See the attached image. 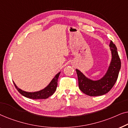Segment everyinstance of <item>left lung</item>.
Listing matches in <instances>:
<instances>
[{
    "label": "left lung",
    "instance_id": "left-lung-1",
    "mask_svg": "<svg viewBox=\"0 0 128 128\" xmlns=\"http://www.w3.org/2000/svg\"><path fill=\"white\" fill-rule=\"evenodd\" d=\"M111 47L112 58L107 72L104 78L97 81H92L76 69L78 74V87L82 92L89 96H99L107 93L112 88L118 78L121 66L120 59L119 56L116 45L111 41Z\"/></svg>",
    "mask_w": 128,
    "mask_h": 128
}]
</instances>
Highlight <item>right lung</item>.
Segmentation results:
<instances>
[{
  "mask_svg": "<svg viewBox=\"0 0 128 128\" xmlns=\"http://www.w3.org/2000/svg\"><path fill=\"white\" fill-rule=\"evenodd\" d=\"M59 74H60V73H58L46 88L40 90L39 92H26L18 88L16 86L14 83V86L17 91L24 97L31 99H46L55 92L58 86V79Z\"/></svg>",
  "mask_w": 128,
  "mask_h": 128,
  "instance_id": "obj_1",
  "label": "right lung"
}]
</instances>
